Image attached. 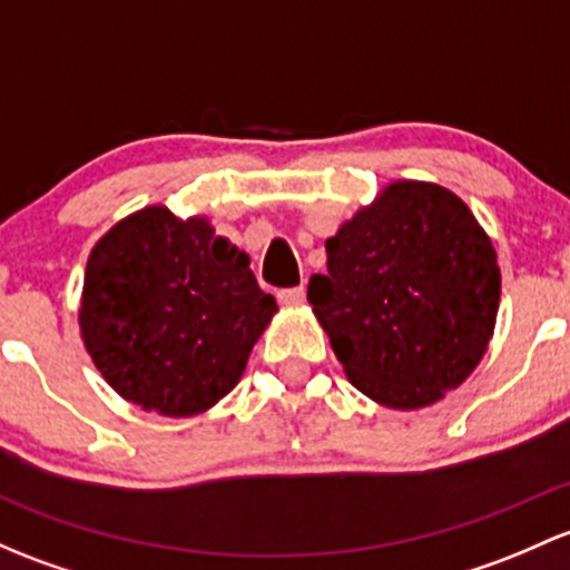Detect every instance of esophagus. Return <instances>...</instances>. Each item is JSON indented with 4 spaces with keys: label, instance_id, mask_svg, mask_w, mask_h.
<instances>
[{
    "label": "esophagus",
    "instance_id": "obj_1",
    "mask_svg": "<svg viewBox=\"0 0 570 570\" xmlns=\"http://www.w3.org/2000/svg\"><path fill=\"white\" fill-rule=\"evenodd\" d=\"M278 301L284 305H301L305 301V289L303 286H295V289L278 292Z\"/></svg>",
    "mask_w": 570,
    "mask_h": 570
}]
</instances>
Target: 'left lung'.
<instances>
[{
	"mask_svg": "<svg viewBox=\"0 0 570 570\" xmlns=\"http://www.w3.org/2000/svg\"><path fill=\"white\" fill-rule=\"evenodd\" d=\"M308 303L346 380L391 410H421L487 355L500 308L497 250L436 183L399 179L325 243Z\"/></svg>",
	"mask_w": 570,
	"mask_h": 570,
	"instance_id": "8db88e82",
	"label": "left lung"
}]
</instances>
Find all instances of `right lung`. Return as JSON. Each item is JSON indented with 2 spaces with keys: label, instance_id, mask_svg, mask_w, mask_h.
Listing matches in <instances>:
<instances>
[{
  "label": "right lung",
  "instance_id": "right-lung-1",
  "mask_svg": "<svg viewBox=\"0 0 570 570\" xmlns=\"http://www.w3.org/2000/svg\"><path fill=\"white\" fill-rule=\"evenodd\" d=\"M248 265L202 215L153 205L114 224L83 273L79 327L95 368L141 410L207 412L278 311Z\"/></svg>",
  "mask_w": 570,
  "mask_h": 570
}]
</instances>
